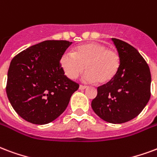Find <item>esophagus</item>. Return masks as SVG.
Listing matches in <instances>:
<instances>
[{"label": "esophagus", "mask_w": 157, "mask_h": 157, "mask_svg": "<svg viewBox=\"0 0 157 157\" xmlns=\"http://www.w3.org/2000/svg\"><path fill=\"white\" fill-rule=\"evenodd\" d=\"M87 87L86 86H83V85H80V86H79V89L80 90H84V89H86V88Z\"/></svg>", "instance_id": "1"}]
</instances>
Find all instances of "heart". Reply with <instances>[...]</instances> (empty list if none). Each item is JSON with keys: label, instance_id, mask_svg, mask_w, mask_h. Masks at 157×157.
<instances>
[{"label": "heart", "instance_id": "heart-1", "mask_svg": "<svg viewBox=\"0 0 157 157\" xmlns=\"http://www.w3.org/2000/svg\"><path fill=\"white\" fill-rule=\"evenodd\" d=\"M60 66L71 80L77 78L85 69L83 78L87 82L105 84L117 75L121 57L115 50L99 42H89L75 47L71 52H64L60 57Z\"/></svg>", "mask_w": 157, "mask_h": 157}]
</instances>
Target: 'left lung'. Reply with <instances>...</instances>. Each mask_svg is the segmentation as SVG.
I'll return each mask as SVG.
<instances>
[{
	"instance_id": "1",
	"label": "left lung",
	"mask_w": 157,
	"mask_h": 157,
	"mask_svg": "<svg viewBox=\"0 0 157 157\" xmlns=\"http://www.w3.org/2000/svg\"><path fill=\"white\" fill-rule=\"evenodd\" d=\"M121 57L117 75L97 87L91 107L107 122L121 124L132 120L142 111L151 97V76L147 61L135 47L111 38Z\"/></svg>"
}]
</instances>
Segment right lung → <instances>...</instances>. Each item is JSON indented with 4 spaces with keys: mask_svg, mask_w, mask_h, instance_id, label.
Returning <instances> with one entry per match:
<instances>
[{
    "mask_svg": "<svg viewBox=\"0 0 157 157\" xmlns=\"http://www.w3.org/2000/svg\"><path fill=\"white\" fill-rule=\"evenodd\" d=\"M71 42L45 40L30 46L11 60L6 94L20 117L44 125L66 110L79 84L64 75L60 57Z\"/></svg>",
    "mask_w": 157,
    "mask_h": 157,
    "instance_id": "obj_1",
    "label": "right lung"
}]
</instances>
